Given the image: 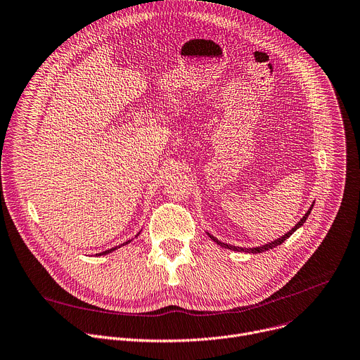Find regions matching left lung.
I'll use <instances>...</instances> for the list:
<instances>
[{
	"instance_id": "left-lung-1",
	"label": "left lung",
	"mask_w": 360,
	"mask_h": 360,
	"mask_svg": "<svg viewBox=\"0 0 360 360\" xmlns=\"http://www.w3.org/2000/svg\"><path fill=\"white\" fill-rule=\"evenodd\" d=\"M313 205L314 204H311V207L307 210V212L304 214V217L294 225L291 230L287 233V234H284L283 237H280V238H277V240H274V241H271V243H267V244H264V245H259V247H252V248H245V247H236V245H231V244H226V243H221L218 238H215L214 236H211L210 233H207L208 234V237L214 241V243H217L218 245H221L222 248H228V250H233V251H240V252H252V254H258V252H264V251H269V250H273L274 247H277V245H280V244H283L294 231H297L299 228L306 222V219H307V217L310 215V212H311V210H313Z\"/></svg>"
}]
</instances>
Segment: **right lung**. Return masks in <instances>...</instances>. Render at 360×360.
Returning <instances> with one entry per match:
<instances>
[{"mask_svg":"<svg viewBox=\"0 0 360 360\" xmlns=\"http://www.w3.org/2000/svg\"><path fill=\"white\" fill-rule=\"evenodd\" d=\"M141 234V231L135 236V238L138 237ZM135 238H132V240H135ZM132 240H127L126 243H123V244H120V245H117V247H113V248H109V250H106V251H102V252H97L96 254V257H101V255H108V254H110V252H113V251H116L117 248H120V247H124V245H127V244H130V243H132Z\"/></svg>","mask_w":360,"mask_h":360,"instance_id":"add662e5","label":"right lung"}]
</instances>
